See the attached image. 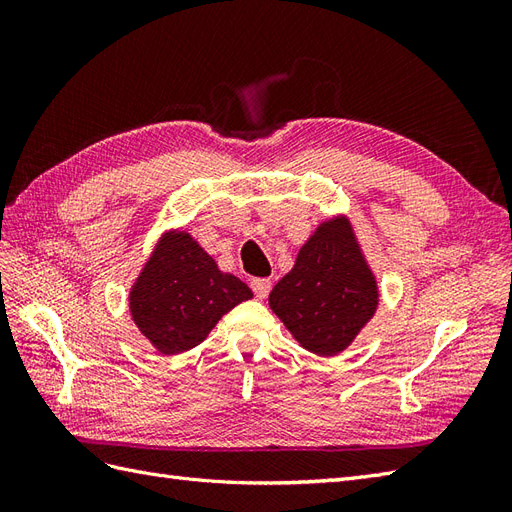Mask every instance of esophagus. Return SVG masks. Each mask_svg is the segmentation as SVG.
Here are the masks:
<instances>
[{
    "label": "esophagus",
    "mask_w": 512,
    "mask_h": 512,
    "mask_svg": "<svg viewBox=\"0 0 512 512\" xmlns=\"http://www.w3.org/2000/svg\"><path fill=\"white\" fill-rule=\"evenodd\" d=\"M250 286L256 294V299H267V294L271 290V280H267V277H256V280L250 282Z\"/></svg>",
    "instance_id": "34e87169"
}]
</instances>
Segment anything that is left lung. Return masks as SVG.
I'll return each instance as SVG.
<instances>
[{"mask_svg": "<svg viewBox=\"0 0 512 512\" xmlns=\"http://www.w3.org/2000/svg\"><path fill=\"white\" fill-rule=\"evenodd\" d=\"M269 305L309 352L331 356L350 346L376 312L378 288L346 218L316 230Z\"/></svg>", "mask_w": 512, "mask_h": 512, "instance_id": "1", "label": "left lung"}]
</instances>
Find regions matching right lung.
I'll return each mask as SVG.
<instances>
[{
    "instance_id": "obj_1",
    "label": "right lung",
    "mask_w": 512,
    "mask_h": 512,
    "mask_svg": "<svg viewBox=\"0 0 512 512\" xmlns=\"http://www.w3.org/2000/svg\"><path fill=\"white\" fill-rule=\"evenodd\" d=\"M252 299L239 277L222 273L185 232L168 235L130 294L136 327L162 354L198 346L226 312Z\"/></svg>"
}]
</instances>
